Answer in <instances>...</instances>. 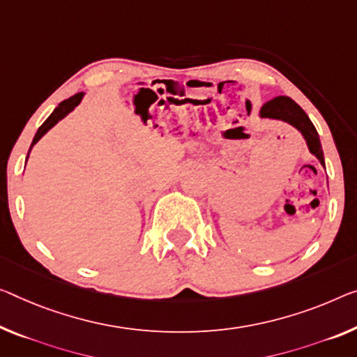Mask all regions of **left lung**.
<instances>
[{
    "instance_id": "obj_1",
    "label": "left lung",
    "mask_w": 357,
    "mask_h": 357,
    "mask_svg": "<svg viewBox=\"0 0 357 357\" xmlns=\"http://www.w3.org/2000/svg\"><path fill=\"white\" fill-rule=\"evenodd\" d=\"M259 116L261 119H276V121H284L292 126L298 130L306 142V146L312 156H316L319 160L321 166L326 167L324 162V151H322V145L319 140V134L314 128V124L311 123L300 105H297L292 98L286 96L274 97L273 100H268L265 105L260 108Z\"/></svg>"
}]
</instances>
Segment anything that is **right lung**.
Segmentation results:
<instances>
[{
    "label": "right lung",
    "instance_id": "obj_1",
    "mask_svg": "<svg viewBox=\"0 0 357 357\" xmlns=\"http://www.w3.org/2000/svg\"><path fill=\"white\" fill-rule=\"evenodd\" d=\"M83 97H84V92H79V94H75L73 97H70V98H67V100H63V102H60L59 103V107L57 108H54V112L49 114V118L46 119L45 123H43L41 126H40V129L36 130V134H35V137H33V142H31V145H30V150H29V155H30V151H31V148L35 146L38 142H40V139L45 134H47L49 130H51L54 126H56L59 121H62V119L65 118V116H68V114L73 112V109L79 105L81 103V100H83ZM29 155H26V160H29Z\"/></svg>",
    "mask_w": 357,
    "mask_h": 357
}]
</instances>
